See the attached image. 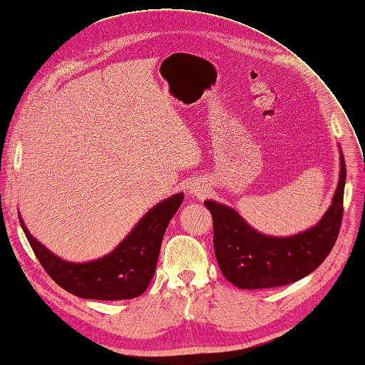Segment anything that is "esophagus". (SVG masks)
Returning <instances> with one entry per match:
<instances>
[{
    "instance_id": "obj_1",
    "label": "esophagus",
    "mask_w": 365,
    "mask_h": 365,
    "mask_svg": "<svg viewBox=\"0 0 365 365\" xmlns=\"http://www.w3.org/2000/svg\"><path fill=\"white\" fill-rule=\"evenodd\" d=\"M190 193L195 195V197L202 198L204 195H206V189H204V185H201V184H192L190 185Z\"/></svg>"
}]
</instances>
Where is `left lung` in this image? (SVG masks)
Instances as JSON below:
<instances>
[{
	"mask_svg": "<svg viewBox=\"0 0 365 365\" xmlns=\"http://www.w3.org/2000/svg\"><path fill=\"white\" fill-rule=\"evenodd\" d=\"M345 161L331 206L316 226L292 237H269L252 229L225 204L204 201L213 220V250L221 272L242 289L283 287L319 268L339 235L344 213Z\"/></svg>",
	"mask_w": 365,
	"mask_h": 365,
	"instance_id": "left-lung-1",
	"label": "left lung"
}]
</instances>
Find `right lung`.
Listing matches in <instances>:
<instances>
[{
    "instance_id": "obj_1",
    "label": "right lung",
    "mask_w": 365,
    "mask_h": 365,
    "mask_svg": "<svg viewBox=\"0 0 365 365\" xmlns=\"http://www.w3.org/2000/svg\"><path fill=\"white\" fill-rule=\"evenodd\" d=\"M182 200L184 193H176L156 204L113 252L88 263L61 260L31 235L21 217L20 223L34 254L58 287L82 299H135L150 285L164 232Z\"/></svg>"
}]
</instances>
